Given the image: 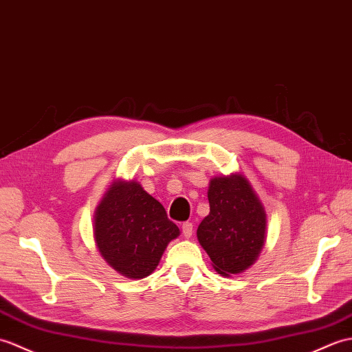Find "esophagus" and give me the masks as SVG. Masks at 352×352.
I'll return each instance as SVG.
<instances>
[{
    "mask_svg": "<svg viewBox=\"0 0 352 352\" xmlns=\"http://www.w3.org/2000/svg\"><path fill=\"white\" fill-rule=\"evenodd\" d=\"M182 233H184V236H185L186 239L191 238V235H192V223H190V221L184 223V224H182Z\"/></svg>",
    "mask_w": 352,
    "mask_h": 352,
    "instance_id": "obj_1",
    "label": "esophagus"
}]
</instances>
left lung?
<instances>
[{
	"label": "left lung",
	"instance_id": "1",
	"mask_svg": "<svg viewBox=\"0 0 352 352\" xmlns=\"http://www.w3.org/2000/svg\"><path fill=\"white\" fill-rule=\"evenodd\" d=\"M209 215L197 229L200 245L221 276L239 274L257 261L267 236V212L245 176L209 182Z\"/></svg>",
	"mask_w": 352,
	"mask_h": 352
}]
</instances>
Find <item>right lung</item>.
<instances>
[{
  "label": "right lung",
  "mask_w": 352,
  "mask_h": 352,
  "mask_svg": "<svg viewBox=\"0 0 352 352\" xmlns=\"http://www.w3.org/2000/svg\"><path fill=\"white\" fill-rule=\"evenodd\" d=\"M179 233L161 203L135 181H114L93 220V236L100 256L128 278L152 274L168 242Z\"/></svg>",
  "instance_id": "obj_1"
}]
</instances>
